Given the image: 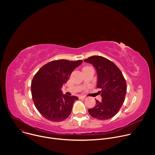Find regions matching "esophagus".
Here are the masks:
<instances>
[{
	"label": "esophagus",
	"instance_id": "obj_1",
	"mask_svg": "<svg viewBox=\"0 0 155 155\" xmlns=\"http://www.w3.org/2000/svg\"><path fill=\"white\" fill-rule=\"evenodd\" d=\"M86 97L85 96H81L79 97V99H85Z\"/></svg>",
	"mask_w": 155,
	"mask_h": 155
}]
</instances>
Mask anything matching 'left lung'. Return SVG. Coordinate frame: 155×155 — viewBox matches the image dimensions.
<instances>
[{"mask_svg": "<svg viewBox=\"0 0 155 155\" xmlns=\"http://www.w3.org/2000/svg\"><path fill=\"white\" fill-rule=\"evenodd\" d=\"M92 64L97 73V88L102 101L96 100V105L88 110L90 115L99 120H108L119 112L124 103L127 86L120 69L111 61L101 56H93L84 60Z\"/></svg>", "mask_w": 155, "mask_h": 155, "instance_id": "obj_1", "label": "left lung"}]
</instances>
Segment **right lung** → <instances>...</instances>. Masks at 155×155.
Instances as JSON below:
<instances>
[{
	"label": "right lung",
	"mask_w": 155,
	"mask_h": 155,
	"mask_svg": "<svg viewBox=\"0 0 155 155\" xmlns=\"http://www.w3.org/2000/svg\"><path fill=\"white\" fill-rule=\"evenodd\" d=\"M82 60L59 59L43 65L31 82V94L39 113L48 120L59 122L70 115L76 96L62 94L61 88Z\"/></svg>",
	"instance_id": "right-lung-1"
}]
</instances>
